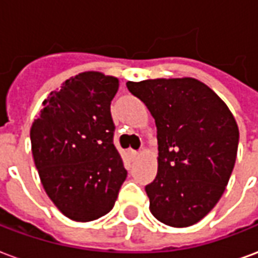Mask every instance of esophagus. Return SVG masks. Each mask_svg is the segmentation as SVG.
<instances>
[{
    "label": "esophagus",
    "mask_w": 258,
    "mask_h": 258,
    "mask_svg": "<svg viewBox=\"0 0 258 258\" xmlns=\"http://www.w3.org/2000/svg\"><path fill=\"white\" fill-rule=\"evenodd\" d=\"M128 155H130V157H131V159H135V157H137V156H138V155H140V152L133 151V149H131V151L128 152Z\"/></svg>",
    "instance_id": "obj_1"
}]
</instances>
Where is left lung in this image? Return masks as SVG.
I'll use <instances>...</instances> for the list:
<instances>
[{
  "instance_id": "8db88e82",
  "label": "left lung",
  "mask_w": 258,
  "mask_h": 258,
  "mask_svg": "<svg viewBox=\"0 0 258 258\" xmlns=\"http://www.w3.org/2000/svg\"><path fill=\"white\" fill-rule=\"evenodd\" d=\"M157 127V175L146 185L149 210L175 228L207 216L225 190L238 153L239 130L214 91L192 77L128 81Z\"/></svg>"
}]
</instances>
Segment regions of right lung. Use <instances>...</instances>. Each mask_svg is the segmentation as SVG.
<instances>
[{"label":"right lung","mask_w":258,"mask_h":258,"mask_svg":"<svg viewBox=\"0 0 258 258\" xmlns=\"http://www.w3.org/2000/svg\"><path fill=\"white\" fill-rule=\"evenodd\" d=\"M118 80L84 72L52 91L31 124L33 159L53 205L73 221L112 210L127 177L113 145L110 102Z\"/></svg>","instance_id":"obj_1"}]
</instances>
